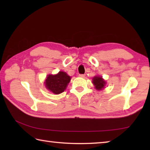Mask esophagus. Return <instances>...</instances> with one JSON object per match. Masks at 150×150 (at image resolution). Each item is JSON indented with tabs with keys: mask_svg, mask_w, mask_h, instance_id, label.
Listing matches in <instances>:
<instances>
[{
	"mask_svg": "<svg viewBox=\"0 0 150 150\" xmlns=\"http://www.w3.org/2000/svg\"><path fill=\"white\" fill-rule=\"evenodd\" d=\"M79 77H85V74H79Z\"/></svg>",
	"mask_w": 150,
	"mask_h": 150,
	"instance_id": "1",
	"label": "esophagus"
}]
</instances>
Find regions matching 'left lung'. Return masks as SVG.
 Listing matches in <instances>:
<instances>
[{
    "label": "left lung",
    "mask_w": 150,
    "mask_h": 150,
    "mask_svg": "<svg viewBox=\"0 0 150 150\" xmlns=\"http://www.w3.org/2000/svg\"><path fill=\"white\" fill-rule=\"evenodd\" d=\"M93 83L97 90H101L105 87L106 84L105 81L100 77H95L93 79Z\"/></svg>",
    "instance_id": "1"
}]
</instances>
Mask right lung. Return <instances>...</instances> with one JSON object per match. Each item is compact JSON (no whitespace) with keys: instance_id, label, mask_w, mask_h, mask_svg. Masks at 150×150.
I'll list each match as a JSON object with an SVG mask.
<instances>
[{"instance_id":"add662e5","label":"right lung","mask_w":150,"mask_h":150,"mask_svg":"<svg viewBox=\"0 0 150 150\" xmlns=\"http://www.w3.org/2000/svg\"><path fill=\"white\" fill-rule=\"evenodd\" d=\"M71 77L65 72L59 71L57 75H49L45 81V87L54 94H60L65 91Z\"/></svg>"}]
</instances>
